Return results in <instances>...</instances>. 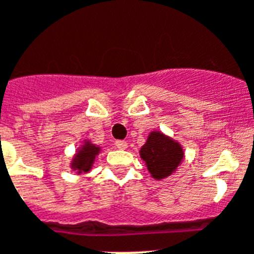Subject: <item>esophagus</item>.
<instances>
[{
  "label": "esophagus",
  "mask_w": 254,
  "mask_h": 254,
  "mask_svg": "<svg viewBox=\"0 0 254 254\" xmlns=\"http://www.w3.org/2000/svg\"><path fill=\"white\" fill-rule=\"evenodd\" d=\"M115 146L118 148V149H126L127 148V142L125 140H117L115 141Z\"/></svg>",
  "instance_id": "1"
}]
</instances>
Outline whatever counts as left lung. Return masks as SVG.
<instances>
[{"instance_id":"left-lung-1","label":"left lung","mask_w":254,"mask_h":254,"mask_svg":"<svg viewBox=\"0 0 254 254\" xmlns=\"http://www.w3.org/2000/svg\"><path fill=\"white\" fill-rule=\"evenodd\" d=\"M140 157L145 162L150 175L161 180L170 177L183 161L184 152L179 142L160 131H152L140 149Z\"/></svg>"}]
</instances>
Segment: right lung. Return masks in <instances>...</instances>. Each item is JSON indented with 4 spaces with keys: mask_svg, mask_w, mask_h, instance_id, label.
Wrapping results in <instances>:
<instances>
[{
    "mask_svg": "<svg viewBox=\"0 0 254 254\" xmlns=\"http://www.w3.org/2000/svg\"><path fill=\"white\" fill-rule=\"evenodd\" d=\"M101 152V148L97 145L92 144L91 141H87L77 149V153L72 158L71 162V169L76 171L77 174L81 173H88L91 171L92 166H93L94 160L98 153Z\"/></svg>",
    "mask_w": 254,
    "mask_h": 254,
    "instance_id": "1",
    "label": "right lung"
}]
</instances>
